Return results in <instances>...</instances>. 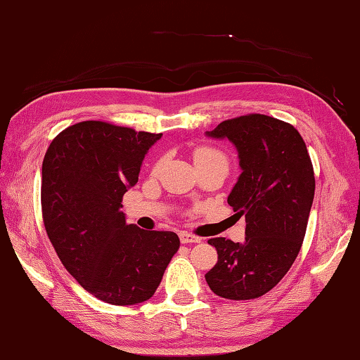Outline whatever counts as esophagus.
Masks as SVG:
<instances>
[{"label":"esophagus","instance_id":"esophagus-1","mask_svg":"<svg viewBox=\"0 0 360 360\" xmlns=\"http://www.w3.org/2000/svg\"><path fill=\"white\" fill-rule=\"evenodd\" d=\"M179 236H180V241H181L183 244H188V243H200L199 236H195V235L189 233V232H185V230H183V232H180Z\"/></svg>","mask_w":360,"mask_h":360}]
</instances>
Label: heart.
Returning <instances> with one entry per match:
<instances>
[{
    "instance_id": "obj_1",
    "label": "heart",
    "mask_w": 360,
    "mask_h": 360,
    "mask_svg": "<svg viewBox=\"0 0 360 360\" xmlns=\"http://www.w3.org/2000/svg\"><path fill=\"white\" fill-rule=\"evenodd\" d=\"M218 157H222V155L218 150H214V148L200 147V148H198V150L194 152V162L212 160V158H218Z\"/></svg>"
}]
</instances>
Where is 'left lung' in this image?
<instances>
[{"mask_svg": "<svg viewBox=\"0 0 360 360\" xmlns=\"http://www.w3.org/2000/svg\"><path fill=\"white\" fill-rule=\"evenodd\" d=\"M207 136L227 138L238 150L243 172L227 202L246 218V238L208 240L218 263L205 281L226 300H255L281 282L300 254L315 194L314 166L296 128L264 114L224 120Z\"/></svg>", "mask_w": 360, "mask_h": 360, "instance_id": "8db88e82", "label": "left lung"}]
</instances>
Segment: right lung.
Segmentation results:
<instances>
[{"instance_id": "1", "label": "right lung", "mask_w": 360, "mask_h": 360, "mask_svg": "<svg viewBox=\"0 0 360 360\" xmlns=\"http://www.w3.org/2000/svg\"><path fill=\"white\" fill-rule=\"evenodd\" d=\"M162 134L86 120L60 131L42 162V216L65 269L114 306L150 300L180 248L174 232L125 222L122 198Z\"/></svg>"}]
</instances>
